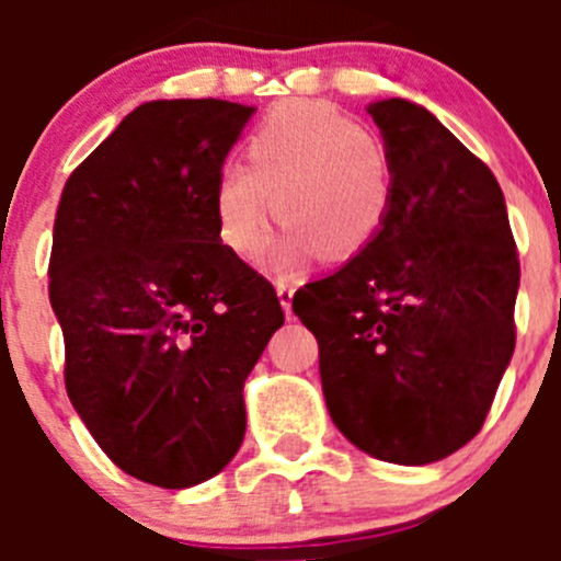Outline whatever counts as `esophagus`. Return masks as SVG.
I'll list each match as a JSON object with an SVG mask.
<instances>
[{"mask_svg":"<svg viewBox=\"0 0 561 561\" xmlns=\"http://www.w3.org/2000/svg\"><path fill=\"white\" fill-rule=\"evenodd\" d=\"M293 296H296V287L287 285V282H279V285H276V298H279L287 317H293Z\"/></svg>","mask_w":561,"mask_h":561,"instance_id":"obj_1","label":"esophagus"}]
</instances>
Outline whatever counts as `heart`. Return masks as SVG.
I'll return each instance as SVG.
<instances>
[{
    "label": "heart",
    "mask_w": 561,
    "mask_h": 561,
    "mask_svg": "<svg viewBox=\"0 0 561 561\" xmlns=\"http://www.w3.org/2000/svg\"><path fill=\"white\" fill-rule=\"evenodd\" d=\"M393 197V160L375 129L328 103L290 100L249 133L247 168L219 171L211 211L222 244L249 260L274 208L285 228L265 265L290 276L317 252L333 263L364 252L386 228Z\"/></svg>",
    "instance_id": "1"
}]
</instances>
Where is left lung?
<instances>
[{"label": "left lung", "instance_id": "1", "mask_svg": "<svg viewBox=\"0 0 561 561\" xmlns=\"http://www.w3.org/2000/svg\"><path fill=\"white\" fill-rule=\"evenodd\" d=\"M393 160L386 228L293 298L320 344L331 421L364 454L423 467L483 426L516 347L518 257L494 173L423 105L369 103Z\"/></svg>", "mask_w": 561, "mask_h": 561}]
</instances>
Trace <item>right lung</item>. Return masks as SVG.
Segmentation results:
<instances>
[{"label":"right lung","mask_w":561,"mask_h":561,"mask_svg":"<svg viewBox=\"0 0 561 561\" xmlns=\"http://www.w3.org/2000/svg\"><path fill=\"white\" fill-rule=\"evenodd\" d=\"M252 113L211 98L138 105L56 208L48 293L67 396L105 456L160 489L203 483L239 454L244 382L285 322L211 211Z\"/></svg>","instance_id":"right-lung-1"}]
</instances>
